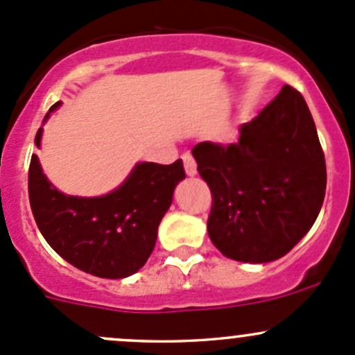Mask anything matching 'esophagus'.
<instances>
[{
    "label": "esophagus",
    "mask_w": 355,
    "mask_h": 355,
    "mask_svg": "<svg viewBox=\"0 0 355 355\" xmlns=\"http://www.w3.org/2000/svg\"><path fill=\"white\" fill-rule=\"evenodd\" d=\"M182 159H184L185 173H187L189 177H196V175H198V164H196L194 156H192L191 153H185V155L182 156Z\"/></svg>",
    "instance_id": "1"
}]
</instances>
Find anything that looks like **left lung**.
Returning <instances> with one entry per match:
<instances>
[{"label": "left lung", "mask_w": 355, "mask_h": 355, "mask_svg": "<svg viewBox=\"0 0 355 355\" xmlns=\"http://www.w3.org/2000/svg\"><path fill=\"white\" fill-rule=\"evenodd\" d=\"M213 194L207 234L241 263H270L311 230L327 192V164L302 94L284 85L228 148L192 149Z\"/></svg>", "instance_id": "obj_1"}]
</instances>
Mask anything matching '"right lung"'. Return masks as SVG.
Listing matches in <instances>:
<instances>
[{
    "mask_svg": "<svg viewBox=\"0 0 355 355\" xmlns=\"http://www.w3.org/2000/svg\"><path fill=\"white\" fill-rule=\"evenodd\" d=\"M62 106L55 103L44 116ZM42 127L35 135L41 148ZM185 178L184 163H135L116 189L82 198L58 191L42 171L37 155L28 168V200L42 237L71 266L99 278L137 273L156 245L157 227L170 209L175 187Z\"/></svg>",
    "mask_w": 355,
    "mask_h": 355,
    "instance_id": "1",
    "label": "right lung"
}]
</instances>
